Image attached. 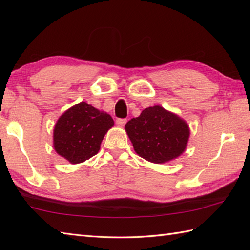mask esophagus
Masks as SVG:
<instances>
[{
    "mask_svg": "<svg viewBox=\"0 0 250 250\" xmlns=\"http://www.w3.org/2000/svg\"><path fill=\"white\" fill-rule=\"evenodd\" d=\"M116 124H117V125H119V126H124L126 124V119H117Z\"/></svg>",
    "mask_w": 250,
    "mask_h": 250,
    "instance_id": "1",
    "label": "esophagus"
}]
</instances>
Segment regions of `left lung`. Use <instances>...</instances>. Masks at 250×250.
I'll use <instances>...</instances> for the list:
<instances>
[{"label":"left lung","instance_id":"8db88e82","mask_svg":"<svg viewBox=\"0 0 250 250\" xmlns=\"http://www.w3.org/2000/svg\"><path fill=\"white\" fill-rule=\"evenodd\" d=\"M125 129L137 155L157 164L182 156L190 136L187 122L160 105L145 108Z\"/></svg>","mask_w":250,"mask_h":250}]
</instances>
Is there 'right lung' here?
I'll return each mask as SVG.
<instances>
[{"label": "right lung", "mask_w": 250, "mask_h": 250, "mask_svg": "<svg viewBox=\"0 0 250 250\" xmlns=\"http://www.w3.org/2000/svg\"><path fill=\"white\" fill-rule=\"evenodd\" d=\"M113 126L114 120L107 113L81 102L57 120L54 148L72 164L84 162L99 152L105 134Z\"/></svg>", "instance_id": "obj_1"}]
</instances>
